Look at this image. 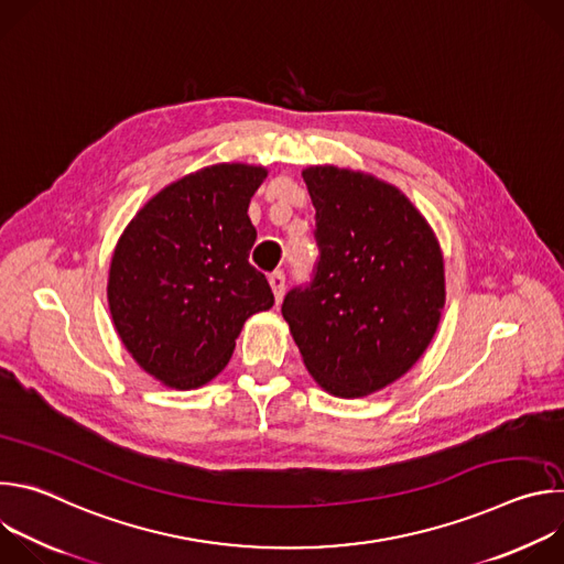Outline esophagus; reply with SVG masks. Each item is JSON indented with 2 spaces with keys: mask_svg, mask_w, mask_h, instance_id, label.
Returning a JSON list of instances; mask_svg holds the SVG:
<instances>
[{
  "mask_svg": "<svg viewBox=\"0 0 564 564\" xmlns=\"http://www.w3.org/2000/svg\"><path fill=\"white\" fill-rule=\"evenodd\" d=\"M270 288H272L274 301H276V305H279L281 299H283V294H285V276H283V272L270 274Z\"/></svg>",
  "mask_w": 564,
  "mask_h": 564,
  "instance_id": "34e87169",
  "label": "esophagus"
}]
</instances>
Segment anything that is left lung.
<instances>
[{
  "mask_svg": "<svg viewBox=\"0 0 564 564\" xmlns=\"http://www.w3.org/2000/svg\"><path fill=\"white\" fill-rule=\"evenodd\" d=\"M321 259L283 316L310 377L341 399L404 377L431 346L446 303L444 254L426 216L392 183L335 165L301 172Z\"/></svg>",
  "mask_w": 564,
  "mask_h": 564,
  "instance_id": "left-lung-1",
  "label": "left lung"
}]
</instances>
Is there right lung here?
Listing matches in <instances>:
<instances>
[{"mask_svg":"<svg viewBox=\"0 0 564 564\" xmlns=\"http://www.w3.org/2000/svg\"><path fill=\"white\" fill-rule=\"evenodd\" d=\"M268 167L218 163L151 196L120 234L107 279L113 328L155 381L194 390L229 361L246 321L274 305L250 263L248 216Z\"/></svg>","mask_w":564,"mask_h":564,"instance_id":"add662e5","label":"right lung"}]
</instances>
